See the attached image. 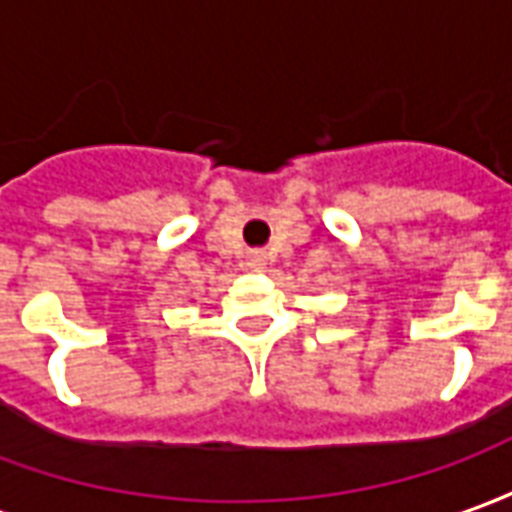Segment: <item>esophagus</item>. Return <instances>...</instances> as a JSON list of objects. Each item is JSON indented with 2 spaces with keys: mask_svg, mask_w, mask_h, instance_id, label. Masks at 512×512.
I'll return each mask as SVG.
<instances>
[{
  "mask_svg": "<svg viewBox=\"0 0 512 512\" xmlns=\"http://www.w3.org/2000/svg\"><path fill=\"white\" fill-rule=\"evenodd\" d=\"M249 266L263 268L266 266V255H263V252H252V255H249Z\"/></svg>",
  "mask_w": 512,
  "mask_h": 512,
  "instance_id": "34e87169",
  "label": "esophagus"
}]
</instances>
